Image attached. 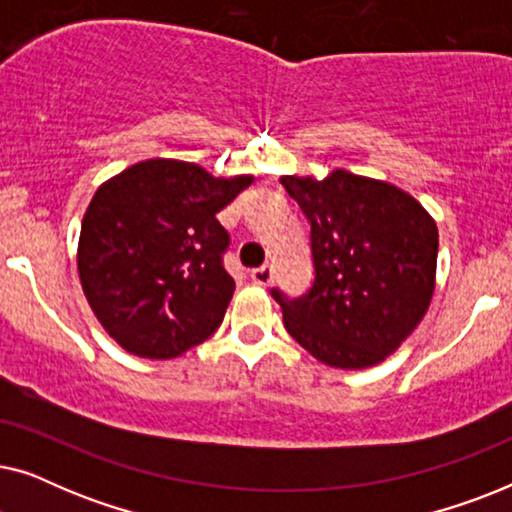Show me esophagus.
I'll use <instances>...</instances> for the list:
<instances>
[{
    "label": "esophagus",
    "instance_id": "obj_1",
    "mask_svg": "<svg viewBox=\"0 0 512 512\" xmlns=\"http://www.w3.org/2000/svg\"><path fill=\"white\" fill-rule=\"evenodd\" d=\"M272 277H275V272H272L270 265H263V268L251 270V279H254V284H258V286L272 284Z\"/></svg>",
    "mask_w": 512,
    "mask_h": 512
}]
</instances>
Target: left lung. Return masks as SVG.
<instances>
[{
  "label": "left lung",
  "instance_id": "1",
  "mask_svg": "<svg viewBox=\"0 0 512 512\" xmlns=\"http://www.w3.org/2000/svg\"><path fill=\"white\" fill-rule=\"evenodd\" d=\"M310 221L314 284L307 296H272L300 347L331 368L361 370L394 354L429 310L438 228L389 181L333 170L326 179L284 174Z\"/></svg>",
  "mask_w": 512,
  "mask_h": 512
}]
</instances>
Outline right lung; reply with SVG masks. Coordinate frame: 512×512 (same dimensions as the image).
Masks as SVG:
<instances>
[{
    "mask_svg": "<svg viewBox=\"0 0 512 512\" xmlns=\"http://www.w3.org/2000/svg\"><path fill=\"white\" fill-rule=\"evenodd\" d=\"M251 181L149 158L97 188L76 268L90 310L125 352L174 359L219 328L235 282L223 268L228 233L216 214Z\"/></svg>",
    "mask_w": 512,
    "mask_h": 512,
    "instance_id": "obj_1",
    "label": "right lung"
}]
</instances>
